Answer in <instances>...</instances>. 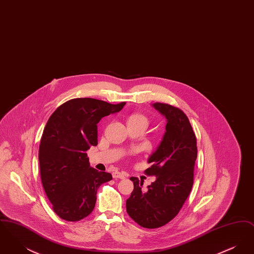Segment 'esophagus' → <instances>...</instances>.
<instances>
[{"mask_svg": "<svg viewBox=\"0 0 254 254\" xmlns=\"http://www.w3.org/2000/svg\"><path fill=\"white\" fill-rule=\"evenodd\" d=\"M112 176H113V178H119V179H125L127 175V173H125V172H120V171H115V172H113L112 173Z\"/></svg>", "mask_w": 254, "mask_h": 254, "instance_id": "34e87169", "label": "esophagus"}]
</instances>
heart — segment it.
<instances>
[{
  "instance_id": "heart-1",
  "label": "heart",
  "mask_w": 254,
  "mask_h": 254,
  "mask_svg": "<svg viewBox=\"0 0 254 254\" xmlns=\"http://www.w3.org/2000/svg\"><path fill=\"white\" fill-rule=\"evenodd\" d=\"M127 125H130V124H144L145 126H147L148 120H147V118L145 117V115L142 114V113H132L127 117Z\"/></svg>"
}]
</instances>
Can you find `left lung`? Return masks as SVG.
<instances>
[{
  "label": "left lung",
  "instance_id": "obj_1",
  "mask_svg": "<svg viewBox=\"0 0 254 254\" xmlns=\"http://www.w3.org/2000/svg\"><path fill=\"white\" fill-rule=\"evenodd\" d=\"M153 107L168 121L162 142L147 160L151 167L145 171L156 180L145 190L143 181L131 177L134 189L127 200V212L145 229L163 227L179 213L192 189L197 158L196 136L183 110L163 103Z\"/></svg>",
  "mask_w": 254,
  "mask_h": 254
}]
</instances>
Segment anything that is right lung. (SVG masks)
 <instances>
[{"mask_svg":"<svg viewBox=\"0 0 254 254\" xmlns=\"http://www.w3.org/2000/svg\"><path fill=\"white\" fill-rule=\"evenodd\" d=\"M125 105L76 98L49 117L39 146L40 173L52 208L62 219L76 222L88 216L95 206L97 190L112 179L109 172L90 168L86 151L98 145L97 124Z\"/></svg>","mask_w":254,"mask_h":254,"instance_id":"obj_1","label":"right lung"}]
</instances>
